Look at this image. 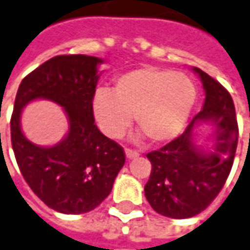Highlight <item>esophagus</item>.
Here are the masks:
<instances>
[{"label": "esophagus", "mask_w": 250, "mask_h": 250, "mask_svg": "<svg viewBox=\"0 0 250 250\" xmlns=\"http://www.w3.org/2000/svg\"><path fill=\"white\" fill-rule=\"evenodd\" d=\"M125 157H127V159H135V157H138L139 156V153L137 152V150H132V149H128V147L125 149Z\"/></svg>", "instance_id": "34e87169"}]
</instances>
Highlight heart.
<instances>
[{"instance_id": "b5f03b06", "label": "heart", "mask_w": 250, "mask_h": 250, "mask_svg": "<svg viewBox=\"0 0 250 250\" xmlns=\"http://www.w3.org/2000/svg\"><path fill=\"white\" fill-rule=\"evenodd\" d=\"M197 101L189 76L157 67H142L119 75L113 93L98 90L93 98L97 125L111 138L123 135L131 125L153 144H166L183 131Z\"/></svg>"}]
</instances>
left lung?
<instances>
[{"instance_id":"left-lung-1","label":"left lung","mask_w":250,"mask_h":250,"mask_svg":"<svg viewBox=\"0 0 250 250\" xmlns=\"http://www.w3.org/2000/svg\"><path fill=\"white\" fill-rule=\"evenodd\" d=\"M193 69L205 90L203 109L182 135L146 154L152 163L145 185L146 200L157 213L172 219L191 218L207 209L225 186L238 144V125L230 93L200 68ZM200 121H212L217 127L210 151L192 142V130Z\"/></svg>"}]
</instances>
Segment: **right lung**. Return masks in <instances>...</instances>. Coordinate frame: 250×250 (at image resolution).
<instances>
[{
    "label": "right lung",
    "instance_id": "obj_1",
    "mask_svg": "<svg viewBox=\"0 0 250 250\" xmlns=\"http://www.w3.org/2000/svg\"><path fill=\"white\" fill-rule=\"evenodd\" d=\"M101 62L84 54L56 56L25 76L15 100L11 141L20 172L49 208L67 215L97 208L125 166L123 147L94 123L93 98ZM38 98L62 106L70 122L68 134L54 147L32 144L20 128L21 109Z\"/></svg>",
    "mask_w": 250,
    "mask_h": 250
}]
</instances>
